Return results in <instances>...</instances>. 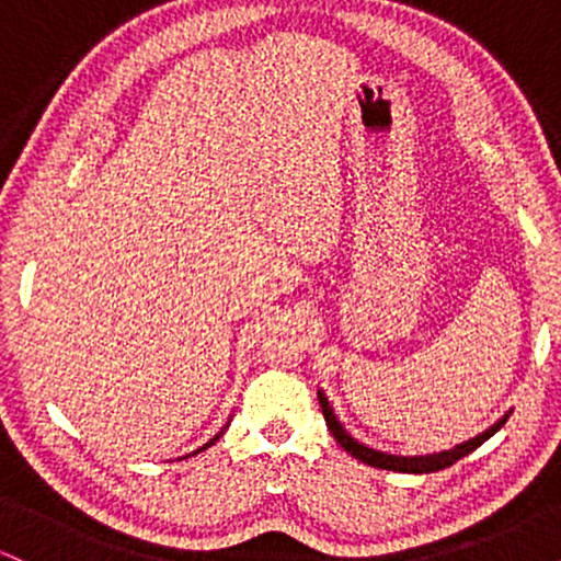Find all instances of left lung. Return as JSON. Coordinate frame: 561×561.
<instances>
[{"mask_svg": "<svg viewBox=\"0 0 561 561\" xmlns=\"http://www.w3.org/2000/svg\"><path fill=\"white\" fill-rule=\"evenodd\" d=\"M317 396H319V405H321V414H324L327 427H330V433L334 435V440H337L340 446L347 450V454L356 456L358 461H364V465H369V467L390 469V472H405V474L440 472V469L456 465V461L465 459L467 454H472L474 448H480L482 443L488 440V437H493L495 433H499V430L506 424L508 416H512V409H508L499 422L491 424V427L485 430V433L469 437V440L459 443V446H454V448H448V450H437V454H424V456H401V454H388V450L371 448V446H366V443L356 440V437H353L343 427V422L337 420V414H334V409H332L330 398H327V392L319 388Z\"/></svg>", "mask_w": 561, "mask_h": 561, "instance_id": "obj_1", "label": "left lung"}]
</instances>
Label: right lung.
Returning <instances> with one entry per match:
<instances>
[{
  "label": "right lung",
  "mask_w": 561,
  "mask_h": 561,
  "mask_svg": "<svg viewBox=\"0 0 561 561\" xmlns=\"http://www.w3.org/2000/svg\"><path fill=\"white\" fill-rule=\"evenodd\" d=\"M227 427H229V424H224V430H227ZM224 430H221V433H218V435H214V437H210V440H208V443H205V446H203V448L192 450V456H195V454H199V450H205V448H210V446H214V443L218 440V437H221V435H224Z\"/></svg>",
  "instance_id": "obj_1"
}]
</instances>
